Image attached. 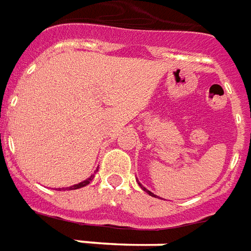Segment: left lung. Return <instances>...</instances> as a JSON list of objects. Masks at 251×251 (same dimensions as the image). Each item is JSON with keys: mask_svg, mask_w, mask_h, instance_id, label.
<instances>
[{"mask_svg": "<svg viewBox=\"0 0 251 251\" xmlns=\"http://www.w3.org/2000/svg\"><path fill=\"white\" fill-rule=\"evenodd\" d=\"M139 185H140V184H139ZM140 188H142V189H143V191H145V192H147V193H149L150 196H154V193H151L150 191H147V189H146V188L143 185H140Z\"/></svg>", "mask_w": 251, "mask_h": 251, "instance_id": "1", "label": "left lung"}]
</instances>
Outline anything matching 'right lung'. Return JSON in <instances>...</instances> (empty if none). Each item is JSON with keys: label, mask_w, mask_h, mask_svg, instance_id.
<instances>
[{"label": "right lung", "mask_w": 251, "mask_h": 251, "mask_svg": "<svg viewBox=\"0 0 251 251\" xmlns=\"http://www.w3.org/2000/svg\"><path fill=\"white\" fill-rule=\"evenodd\" d=\"M93 179V176H90L88 179H85V181H82V182H79V184H77V185H73L70 186V188H67V189H79V188H83V186H86Z\"/></svg>", "instance_id": "add662e5"}]
</instances>
